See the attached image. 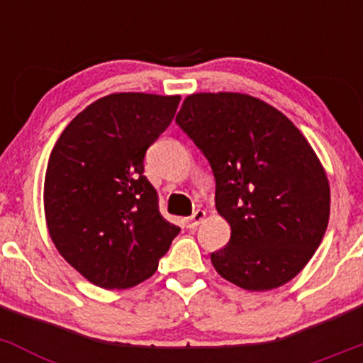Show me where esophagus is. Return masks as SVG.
<instances>
[{
    "instance_id": "esophagus-1",
    "label": "esophagus",
    "mask_w": 363,
    "mask_h": 363,
    "mask_svg": "<svg viewBox=\"0 0 363 363\" xmlns=\"http://www.w3.org/2000/svg\"><path fill=\"white\" fill-rule=\"evenodd\" d=\"M205 216H206L205 211H203V210H196L193 215L187 216V218L184 220L186 227H187V228H196L199 223L203 222V220H205Z\"/></svg>"
}]
</instances>
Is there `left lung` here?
Returning <instances> with one entry per match:
<instances>
[{"instance_id":"obj_1","label":"left lung","mask_w":363,"mask_h":363,"mask_svg":"<svg viewBox=\"0 0 363 363\" xmlns=\"http://www.w3.org/2000/svg\"><path fill=\"white\" fill-rule=\"evenodd\" d=\"M176 123L210 162L216 211L230 240L211 252L225 280L244 290L285 285L302 272L329 220L328 176L306 136L261 99L201 91Z\"/></svg>"}]
</instances>
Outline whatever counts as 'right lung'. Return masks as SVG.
Instances as JSON below:
<instances>
[{
  "label": "right lung",
  "mask_w": 363,
  "mask_h": 363,
  "mask_svg": "<svg viewBox=\"0 0 363 363\" xmlns=\"http://www.w3.org/2000/svg\"><path fill=\"white\" fill-rule=\"evenodd\" d=\"M179 95L123 91L99 99L54 145L44 211L54 245L82 277L107 290L152 277L181 228L158 211L143 158L176 116Z\"/></svg>",
  "instance_id": "add662e5"
}]
</instances>
